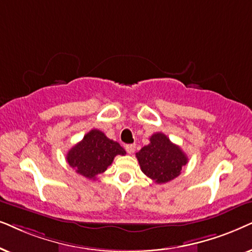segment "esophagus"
I'll use <instances>...</instances> for the list:
<instances>
[{
	"label": "esophagus",
	"mask_w": 252,
	"mask_h": 252,
	"mask_svg": "<svg viewBox=\"0 0 252 252\" xmlns=\"http://www.w3.org/2000/svg\"><path fill=\"white\" fill-rule=\"evenodd\" d=\"M135 149H136L135 144H128V145H126V150L129 154H132L133 152H135Z\"/></svg>",
	"instance_id": "34e87169"
}]
</instances>
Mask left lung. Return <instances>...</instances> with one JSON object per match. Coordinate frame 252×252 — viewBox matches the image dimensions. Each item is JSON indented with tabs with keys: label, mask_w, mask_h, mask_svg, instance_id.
Segmentation results:
<instances>
[{
	"label": "left lung",
	"mask_w": 252,
	"mask_h": 252,
	"mask_svg": "<svg viewBox=\"0 0 252 252\" xmlns=\"http://www.w3.org/2000/svg\"><path fill=\"white\" fill-rule=\"evenodd\" d=\"M136 158L142 172L159 184L179 176L188 162L187 154L162 132L153 133L149 145L137 152Z\"/></svg>",
	"instance_id": "1"
}]
</instances>
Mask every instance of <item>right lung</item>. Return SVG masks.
Returning a JSON list of instances; mask_svg holds the SVG:
<instances>
[{"label":"right lung","mask_w":252,"mask_h":252,"mask_svg":"<svg viewBox=\"0 0 252 252\" xmlns=\"http://www.w3.org/2000/svg\"><path fill=\"white\" fill-rule=\"evenodd\" d=\"M117 154L124 156L126 151L117 142L107 138L102 131L93 129L69 150L66 161L76 173L95 180L112 165Z\"/></svg>","instance_id":"1"}]
</instances>
